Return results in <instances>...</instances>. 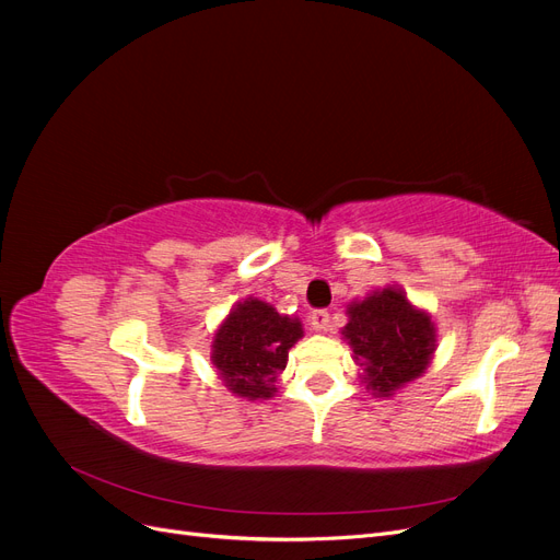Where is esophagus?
Instances as JSON below:
<instances>
[{
  "label": "esophagus",
  "mask_w": 560,
  "mask_h": 560,
  "mask_svg": "<svg viewBox=\"0 0 560 560\" xmlns=\"http://www.w3.org/2000/svg\"><path fill=\"white\" fill-rule=\"evenodd\" d=\"M308 322H311V327H313L315 331H327V329H329V311H325V308L313 311L311 317H308Z\"/></svg>",
  "instance_id": "obj_1"
}]
</instances>
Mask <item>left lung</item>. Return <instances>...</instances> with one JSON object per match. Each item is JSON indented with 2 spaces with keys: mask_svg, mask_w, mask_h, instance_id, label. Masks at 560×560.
I'll return each instance as SVG.
<instances>
[{
  "mask_svg": "<svg viewBox=\"0 0 560 560\" xmlns=\"http://www.w3.org/2000/svg\"><path fill=\"white\" fill-rule=\"evenodd\" d=\"M343 336L364 366L366 387L389 397L397 387L418 378L434 352V325L428 313L416 311L406 296L387 287L352 303Z\"/></svg>",
  "mask_w": 560,
  "mask_h": 560,
  "instance_id": "left-lung-1",
  "label": "left lung"
}]
</instances>
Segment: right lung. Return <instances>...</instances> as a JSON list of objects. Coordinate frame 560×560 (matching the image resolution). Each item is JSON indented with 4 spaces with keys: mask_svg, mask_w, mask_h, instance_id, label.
Here are the masks:
<instances>
[{
    "mask_svg": "<svg viewBox=\"0 0 560 560\" xmlns=\"http://www.w3.org/2000/svg\"><path fill=\"white\" fill-rule=\"evenodd\" d=\"M303 336L301 322L280 315L273 306L247 299L233 308L212 343V362L231 393L268 399L290 348Z\"/></svg>",
    "mask_w": 560,
    "mask_h": 560,
    "instance_id": "obj_1",
    "label": "right lung"
}]
</instances>
